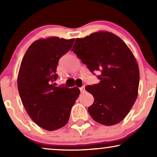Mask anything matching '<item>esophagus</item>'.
<instances>
[{
    "mask_svg": "<svg viewBox=\"0 0 157 157\" xmlns=\"http://www.w3.org/2000/svg\"><path fill=\"white\" fill-rule=\"evenodd\" d=\"M80 91H81V93H83V92H85V87L82 86L81 88H80Z\"/></svg>",
    "mask_w": 157,
    "mask_h": 157,
    "instance_id": "34e87169",
    "label": "esophagus"
}]
</instances>
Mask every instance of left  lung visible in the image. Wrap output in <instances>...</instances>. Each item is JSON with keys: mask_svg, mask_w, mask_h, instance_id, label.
I'll list each match as a JSON object with an SVG mask.
<instances>
[{"mask_svg": "<svg viewBox=\"0 0 157 157\" xmlns=\"http://www.w3.org/2000/svg\"><path fill=\"white\" fill-rule=\"evenodd\" d=\"M71 50L91 72H101L99 83L86 86L94 98L90 116L105 126L119 124L138 96L139 69L132 51L119 36L104 31L76 38Z\"/></svg>", "mask_w": 157, "mask_h": 157, "instance_id": "left-lung-1", "label": "left lung"}]
</instances>
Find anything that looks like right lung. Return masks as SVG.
<instances>
[{
  "instance_id": "right-lung-1",
  "label": "right lung",
  "mask_w": 157,
  "mask_h": 157,
  "mask_svg": "<svg viewBox=\"0 0 157 157\" xmlns=\"http://www.w3.org/2000/svg\"><path fill=\"white\" fill-rule=\"evenodd\" d=\"M75 38L56 36L34 41L21 61L17 84L28 114L40 127L54 131L66 125L80 94L78 87L56 86L59 60L70 50Z\"/></svg>"
}]
</instances>
